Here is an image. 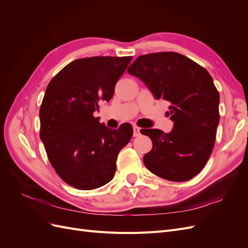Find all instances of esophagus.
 Returning <instances> with one entry per match:
<instances>
[{
    "instance_id": "34e87169",
    "label": "esophagus",
    "mask_w": 248,
    "mask_h": 248,
    "mask_svg": "<svg viewBox=\"0 0 248 248\" xmlns=\"http://www.w3.org/2000/svg\"><path fill=\"white\" fill-rule=\"evenodd\" d=\"M140 134V128H139V127L134 126L133 127V137H139Z\"/></svg>"
}]
</instances>
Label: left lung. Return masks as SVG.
<instances>
[{
  "instance_id": "8db88e82",
  "label": "left lung",
  "mask_w": 248,
  "mask_h": 248,
  "mask_svg": "<svg viewBox=\"0 0 248 248\" xmlns=\"http://www.w3.org/2000/svg\"><path fill=\"white\" fill-rule=\"evenodd\" d=\"M127 71L145 82L156 99L170 103V133L140 130L153 142L144 156L146 168L175 182L197 176L212 153L219 123V93L211 76L189 58L170 51L140 56Z\"/></svg>"
}]
</instances>
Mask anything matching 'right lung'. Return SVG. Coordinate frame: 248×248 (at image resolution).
<instances>
[{
    "instance_id": "add662e5",
    "label": "right lung",
    "mask_w": 248,
    "mask_h": 248,
    "mask_svg": "<svg viewBox=\"0 0 248 248\" xmlns=\"http://www.w3.org/2000/svg\"><path fill=\"white\" fill-rule=\"evenodd\" d=\"M132 57L74 60L52 78L40 107V139L64 182L91 190L114 178L120 150L133 129L124 123L110 129L93 116L99 102L109 101Z\"/></svg>"
}]
</instances>
